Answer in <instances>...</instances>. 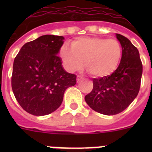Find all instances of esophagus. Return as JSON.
I'll return each mask as SVG.
<instances>
[{"mask_svg": "<svg viewBox=\"0 0 152 152\" xmlns=\"http://www.w3.org/2000/svg\"><path fill=\"white\" fill-rule=\"evenodd\" d=\"M83 79V77L82 76H80V75H77V82H79L80 80H82Z\"/></svg>", "mask_w": 152, "mask_h": 152, "instance_id": "34e87169", "label": "esophagus"}]
</instances>
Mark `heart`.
<instances>
[{
    "label": "heart",
    "instance_id": "b5f03b06",
    "mask_svg": "<svg viewBox=\"0 0 152 152\" xmlns=\"http://www.w3.org/2000/svg\"><path fill=\"white\" fill-rule=\"evenodd\" d=\"M123 48L117 39L100 37H79L72 42V47L63 45L60 56L64 68L76 72L84 64L95 77H106L119 66Z\"/></svg>",
    "mask_w": 152,
    "mask_h": 152
}]
</instances>
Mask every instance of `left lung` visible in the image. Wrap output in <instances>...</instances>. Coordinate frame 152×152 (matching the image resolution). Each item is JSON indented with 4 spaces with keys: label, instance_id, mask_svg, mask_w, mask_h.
Wrapping results in <instances>:
<instances>
[{
    "label": "left lung",
    "instance_id": "8db88e82",
    "mask_svg": "<svg viewBox=\"0 0 152 152\" xmlns=\"http://www.w3.org/2000/svg\"><path fill=\"white\" fill-rule=\"evenodd\" d=\"M116 35L123 48L121 61L110 76L93 79L92 91L84 98L92 110L108 116L123 112L135 100L142 75V63L137 48L123 35Z\"/></svg>",
    "mask_w": 152,
    "mask_h": 152
}]
</instances>
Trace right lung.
I'll return each instance as SVG.
<instances>
[{
	"label": "right lung",
	"instance_id": "obj_1",
	"mask_svg": "<svg viewBox=\"0 0 152 152\" xmlns=\"http://www.w3.org/2000/svg\"><path fill=\"white\" fill-rule=\"evenodd\" d=\"M64 37L45 35L26 42L14 58L11 86L20 107L34 116H45L61 106L65 90L77 76L66 72L57 54Z\"/></svg>",
	"mask_w": 152,
	"mask_h": 152
}]
</instances>
